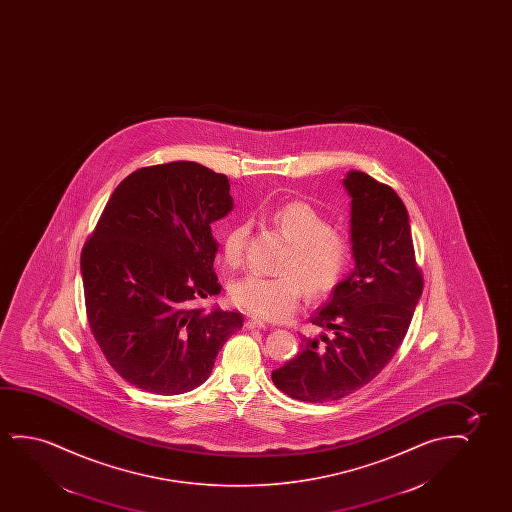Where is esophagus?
Masks as SVG:
<instances>
[{"label": "esophagus", "mask_w": 512, "mask_h": 512, "mask_svg": "<svg viewBox=\"0 0 512 512\" xmlns=\"http://www.w3.org/2000/svg\"><path fill=\"white\" fill-rule=\"evenodd\" d=\"M246 329H267L269 325H267L264 320H260V318H255V316H252V318H248L246 320Z\"/></svg>", "instance_id": "34e87169"}]
</instances>
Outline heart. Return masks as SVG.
I'll use <instances>...</instances> for the list:
<instances>
[{
	"mask_svg": "<svg viewBox=\"0 0 512 512\" xmlns=\"http://www.w3.org/2000/svg\"><path fill=\"white\" fill-rule=\"evenodd\" d=\"M273 222L292 243L283 271L269 278L250 273L232 283L229 295L234 306L264 320H285L295 313L309 292L329 294L343 280L350 264L348 241L332 231L329 218L306 201H288L271 211ZM252 224L241 220L222 238V259L229 267L241 266ZM309 285L306 286L305 283Z\"/></svg>",
	"mask_w": 512,
	"mask_h": 512,
	"instance_id": "obj_1",
	"label": "heart"
}]
</instances>
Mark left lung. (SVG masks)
I'll return each instance as SVG.
<instances>
[{"instance_id": "1", "label": "left lung", "mask_w": 512, "mask_h": 512, "mask_svg": "<svg viewBox=\"0 0 512 512\" xmlns=\"http://www.w3.org/2000/svg\"><path fill=\"white\" fill-rule=\"evenodd\" d=\"M343 185L355 267L311 316L332 336L302 337L299 355L271 374L281 392L302 402L343 399L376 378L404 341L423 292L397 192L362 171H350Z\"/></svg>"}]
</instances>
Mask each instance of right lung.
<instances>
[{"mask_svg":"<svg viewBox=\"0 0 512 512\" xmlns=\"http://www.w3.org/2000/svg\"><path fill=\"white\" fill-rule=\"evenodd\" d=\"M232 208L229 178L197 162L141 168L113 190L80 271L94 339L131 385L194 390L243 327L236 311L194 308L222 290L211 224Z\"/></svg>","mask_w":512,"mask_h":512,"instance_id":"add662e5","label":"right lung"}]
</instances>
